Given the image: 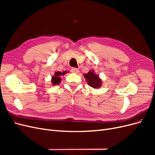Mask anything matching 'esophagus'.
<instances>
[{"instance_id": "esophagus-1", "label": "esophagus", "mask_w": 155, "mask_h": 155, "mask_svg": "<svg viewBox=\"0 0 155 155\" xmlns=\"http://www.w3.org/2000/svg\"><path fill=\"white\" fill-rule=\"evenodd\" d=\"M70 70H71V72L72 73H78L79 72V70L77 68H74V67H72Z\"/></svg>"}]
</instances>
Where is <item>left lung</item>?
Returning <instances> with one entry per match:
<instances>
[{
	"label": "left lung",
	"instance_id": "obj_1",
	"mask_svg": "<svg viewBox=\"0 0 155 155\" xmlns=\"http://www.w3.org/2000/svg\"><path fill=\"white\" fill-rule=\"evenodd\" d=\"M87 81V83L89 86L93 88H99L101 86V81L99 78V76L96 75L93 71H90L87 74L84 75Z\"/></svg>",
	"mask_w": 155,
	"mask_h": 155
}]
</instances>
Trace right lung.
Returning a JSON list of instances; mask_svg holds the SVG:
<instances>
[{
	"label": "right lung",
	"instance_id": "add662e5",
	"mask_svg": "<svg viewBox=\"0 0 155 155\" xmlns=\"http://www.w3.org/2000/svg\"><path fill=\"white\" fill-rule=\"evenodd\" d=\"M66 73V72H63L61 73V72H57L55 73V76L54 77L52 78V79H51V83L54 85H57V84H59L61 81V78L60 76H61V74H64Z\"/></svg>",
	"mask_w": 155,
	"mask_h": 155
}]
</instances>
